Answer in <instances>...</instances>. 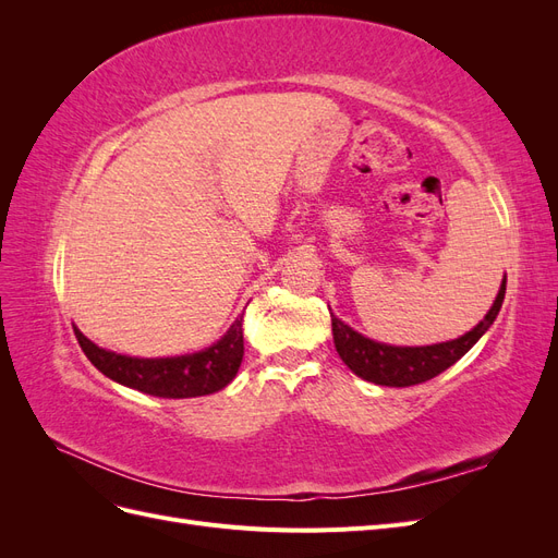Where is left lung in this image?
<instances>
[{
  "mask_svg": "<svg viewBox=\"0 0 558 558\" xmlns=\"http://www.w3.org/2000/svg\"><path fill=\"white\" fill-rule=\"evenodd\" d=\"M505 283L508 277H502L500 291L494 300L492 310L480 324L468 330L465 335L456 337V340L440 342V344H428V347H396V344H384L375 342L369 337L361 335L347 326L342 318H337L330 312L332 318V340L335 349L340 353L344 365L351 369L353 375H359L365 381H373L379 386H414L424 384L447 367H451L456 361L463 359L465 353L477 344L480 337L494 326V320L502 307L505 300Z\"/></svg>",
  "mask_w": 558,
  "mask_h": 558,
  "instance_id": "8db88e82",
  "label": "left lung"
}]
</instances>
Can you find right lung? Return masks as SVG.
<instances>
[{
    "label": "right lung",
    "mask_w": 558,
    "mask_h": 558,
    "mask_svg": "<svg viewBox=\"0 0 558 558\" xmlns=\"http://www.w3.org/2000/svg\"><path fill=\"white\" fill-rule=\"evenodd\" d=\"M242 318H234L228 332L211 347L167 359L123 356L97 347L78 328L74 332L88 361L116 384L156 398H197L221 391L238 375L244 359Z\"/></svg>",
    "instance_id": "obj_1"
}]
</instances>
